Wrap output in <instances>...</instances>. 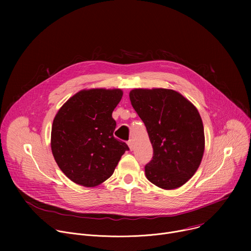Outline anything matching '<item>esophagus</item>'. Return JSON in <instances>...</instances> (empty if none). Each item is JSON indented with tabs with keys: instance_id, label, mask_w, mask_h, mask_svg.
<instances>
[{
	"instance_id": "34e87169",
	"label": "esophagus",
	"mask_w": 251,
	"mask_h": 251,
	"mask_svg": "<svg viewBox=\"0 0 251 251\" xmlns=\"http://www.w3.org/2000/svg\"><path fill=\"white\" fill-rule=\"evenodd\" d=\"M127 144H128V146H129L130 150L132 151V150L134 149V143H133V140H129V141L127 142Z\"/></svg>"
}]
</instances>
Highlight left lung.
I'll return each instance as SVG.
<instances>
[{
  "instance_id": "obj_1",
  "label": "left lung",
  "mask_w": 251,
  "mask_h": 251,
  "mask_svg": "<svg viewBox=\"0 0 251 251\" xmlns=\"http://www.w3.org/2000/svg\"><path fill=\"white\" fill-rule=\"evenodd\" d=\"M129 96L153 146V158L145 166L147 178L165 190L183 186L203 155L204 133L199 111L172 89H133Z\"/></svg>"
}]
</instances>
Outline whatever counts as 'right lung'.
<instances>
[{"label":"right lung","mask_w":251,"mask_h":251,"mask_svg":"<svg viewBox=\"0 0 251 251\" xmlns=\"http://www.w3.org/2000/svg\"><path fill=\"white\" fill-rule=\"evenodd\" d=\"M120 89L82 90L69 98L55 115L51 151L64 175L75 184L95 187L110 177L129 150L115 138L112 112L122 98Z\"/></svg>","instance_id":"1"}]
</instances>
